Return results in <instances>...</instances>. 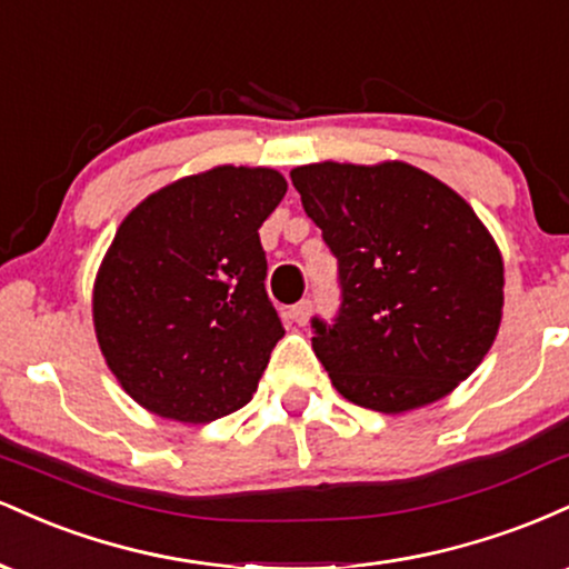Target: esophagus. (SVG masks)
Instances as JSON below:
<instances>
[{"label": "esophagus", "mask_w": 569, "mask_h": 569, "mask_svg": "<svg viewBox=\"0 0 569 569\" xmlns=\"http://www.w3.org/2000/svg\"><path fill=\"white\" fill-rule=\"evenodd\" d=\"M310 316H312V302H310V299H302V302L291 307V318H293V323L305 326L307 321H310Z\"/></svg>", "instance_id": "34e87169"}]
</instances>
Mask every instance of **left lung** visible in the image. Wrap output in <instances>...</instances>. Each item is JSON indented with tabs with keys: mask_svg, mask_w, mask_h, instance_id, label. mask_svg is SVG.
<instances>
[{
	"mask_svg": "<svg viewBox=\"0 0 569 569\" xmlns=\"http://www.w3.org/2000/svg\"><path fill=\"white\" fill-rule=\"evenodd\" d=\"M337 257L342 302L312 350L348 401L385 415L443 398L479 367L502 316V259L473 208L407 166L293 168Z\"/></svg>",
	"mask_w": 569,
	"mask_h": 569,
	"instance_id": "left-lung-1",
	"label": "left lung"
}]
</instances>
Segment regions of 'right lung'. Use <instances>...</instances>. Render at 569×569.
<instances>
[{
  "instance_id": "right-lung-1",
  "label": "right lung",
  "mask_w": 569,
  "mask_h": 569,
  "mask_svg": "<svg viewBox=\"0 0 569 569\" xmlns=\"http://www.w3.org/2000/svg\"><path fill=\"white\" fill-rule=\"evenodd\" d=\"M272 168L219 166L149 194L93 286L107 367L143 409L211 422L251 401L283 337L259 227L286 194Z\"/></svg>"
}]
</instances>
